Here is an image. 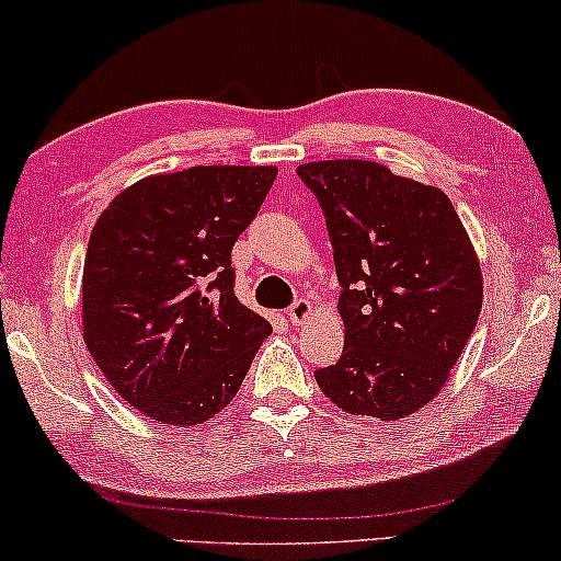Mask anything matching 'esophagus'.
Masks as SVG:
<instances>
[{
  "mask_svg": "<svg viewBox=\"0 0 561 561\" xmlns=\"http://www.w3.org/2000/svg\"><path fill=\"white\" fill-rule=\"evenodd\" d=\"M309 314H311V304L307 298H296V301L288 307V319L294 324H301Z\"/></svg>",
  "mask_w": 561,
  "mask_h": 561,
  "instance_id": "34e87169",
  "label": "esophagus"
}]
</instances>
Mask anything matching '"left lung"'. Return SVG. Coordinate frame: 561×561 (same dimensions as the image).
Segmentation results:
<instances>
[{"label": "left lung", "mask_w": 561, "mask_h": 561, "mask_svg": "<svg viewBox=\"0 0 561 561\" xmlns=\"http://www.w3.org/2000/svg\"><path fill=\"white\" fill-rule=\"evenodd\" d=\"M327 218L345 347L314 370L340 410L399 420L435 399L482 309V271L438 187L366 159L298 167Z\"/></svg>", "instance_id": "obj_1"}]
</instances>
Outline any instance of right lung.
<instances>
[{
  "label": "right lung",
  "instance_id": "1",
  "mask_svg": "<svg viewBox=\"0 0 561 561\" xmlns=\"http://www.w3.org/2000/svg\"><path fill=\"white\" fill-rule=\"evenodd\" d=\"M275 167H191L123 191L94 224L84 343L111 387L164 425H201L242 387L273 332L234 296L231 247Z\"/></svg>",
  "mask_w": 561,
  "mask_h": 561
}]
</instances>
